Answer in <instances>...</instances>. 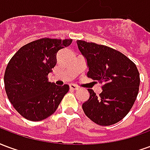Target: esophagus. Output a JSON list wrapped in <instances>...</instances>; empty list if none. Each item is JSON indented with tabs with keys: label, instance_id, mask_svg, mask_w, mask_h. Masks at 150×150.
<instances>
[{
	"label": "esophagus",
	"instance_id": "obj_1",
	"mask_svg": "<svg viewBox=\"0 0 150 150\" xmlns=\"http://www.w3.org/2000/svg\"><path fill=\"white\" fill-rule=\"evenodd\" d=\"M70 89H71V90H74V91H75V90H78L79 88L78 87H76V86L74 84H70Z\"/></svg>",
	"mask_w": 150,
	"mask_h": 150
}]
</instances>
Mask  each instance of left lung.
Wrapping results in <instances>:
<instances>
[{"instance_id":"8db88e82","label":"left lung","mask_w":150,"mask_h":150,"mask_svg":"<svg viewBox=\"0 0 150 150\" xmlns=\"http://www.w3.org/2000/svg\"><path fill=\"white\" fill-rule=\"evenodd\" d=\"M87 60L88 77L102 83L96 96L88 89L90 97L82 108L85 115L99 125L119 122L129 113L139 91L140 74L135 63L118 50L96 43L77 41Z\"/></svg>"}]
</instances>
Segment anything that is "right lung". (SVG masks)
Returning a JSON list of instances; mask_svg holds the SVG:
<instances>
[{"label":"right lung","instance_id":"obj_1","mask_svg":"<svg viewBox=\"0 0 150 150\" xmlns=\"http://www.w3.org/2000/svg\"><path fill=\"white\" fill-rule=\"evenodd\" d=\"M72 39L44 38L25 45L12 57L4 76L8 99L25 119L39 121L51 116L69 91V86L48 81L47 75L57 63L59 50Z\"/></svg>","mask_w":150,"mask_h":150}]
</instances>
